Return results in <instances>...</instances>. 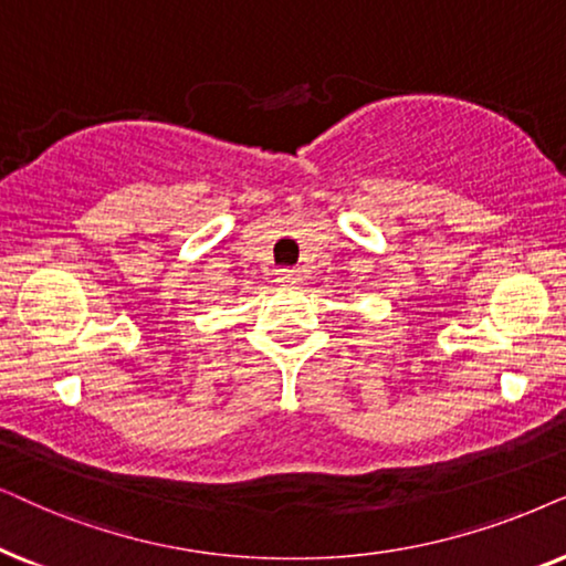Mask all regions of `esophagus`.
I'll return each mask as SVG.
<instances>
[{"mask_svg": "<svg viewBox=\"0 0 566 566\" xmlns=\"http://www.w3.org/2000/svg\"><path fill=\"white\" fill-rule=\"evenodd\" d=\"M279 282H282L284 287H297V284L303 282V274H300L297 269H282L279 271Z\"/></svg>", "mask_w": 566, "mask_h": 566, "instance_id": "obj_1", "label": "esophagus"}]
</instances>
